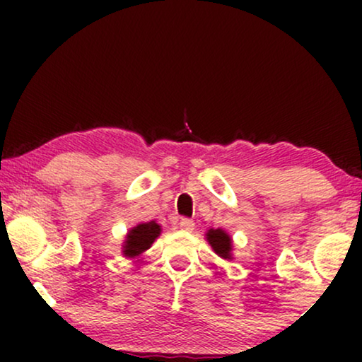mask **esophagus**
Returning a JSON list of instances; mask_svg holds the SVG:
<instances>
[{
  "instance_id": "1",
  "label": "esophagus",
  "mask_w": 362,
  "mask_h": 362,
  "mask_svg": "<svg viewBox=\"0 0 362 362\" xmlns=\"http://www.w3.org/2000/svg\"><path fill=\"white\" fill-rule=\"evenodd\" d=\"M180 229L181 230H185V232H192L194 230V221L192 219H181L180 221Z\"/></svg>"
}]
</instances>
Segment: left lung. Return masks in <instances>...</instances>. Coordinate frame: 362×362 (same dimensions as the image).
I'll list each match as a JSON object with an SVG mask.
<instances>
[{
	"instance_id": "obj_1",
	"label": "left lung",
	"mask_w": 362,
	"mask_h": 362,
	"mask_svg": "<svg viewBox=\"0 0 362 362\" xmlns=\"http://www.w3.org/2000/svg\"><path fill=\"white\" fill-rule=\"evenodd\" d=\"M207 240H209V244L214 252L222 259H230V247H232V242H230V237L226 234L224 230L221 229H211L207 232Z\"/></svg>"
}]
</instances>
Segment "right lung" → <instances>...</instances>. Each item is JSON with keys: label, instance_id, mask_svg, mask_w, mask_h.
I'll return each mask as SVG.
<instances>
[{"label": "right lung", "instance_id": "obj_1", "mask_svg": "<svg viewBox=\"0 0 362 362\" xmlns=\"http://www.w3.org/2000/svg\"><path fill=\"white\" fill-rule=\"evenodd\" d=\"M160 226L156 224L155 221L145 222V224H140L128 232L125 247H123V254L127 257H136L150 249V245L155 242V239L160 235Z\"/></svg>", "mask_w": 362, "mask_h": 362}]
</instances>
